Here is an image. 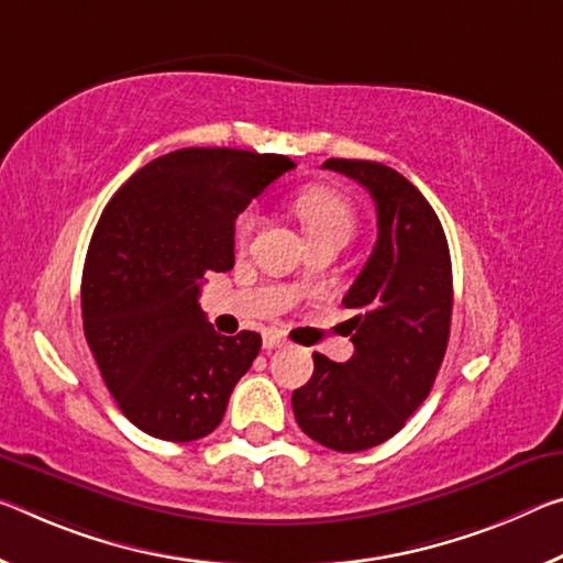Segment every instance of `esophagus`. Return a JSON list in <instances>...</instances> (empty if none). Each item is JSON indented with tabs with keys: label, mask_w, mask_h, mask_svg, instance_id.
Masks as SVG:
<instances>
[{
	"label": "esophagus",
	"mask_w": 563,
	"mask_h": 563,
	"mask_svg": "<svg viewBox=\"0 0 563 563\" xmlns=\"http://www.w3.org/2000/svg\"><path fill=\"white\" fill-rule=\"evenodd\" d=\"M285 338L278 333V330H265L263 333V347L265 351H273V347H283Z\"/></svg>",
	"instance_id": "esophagus-1"
}]
</instances>
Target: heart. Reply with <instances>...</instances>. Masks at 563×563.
I'll list each match as a JSON object with an SVG mask.
<instances>
[{
    "label": "heart",
    "mask_w": 563,
    "mask_h": 563,
    "mask_svg": "<svg viewBox=\"0 0 563 563\" xmlns=\"http://www.w3.org/2000/svg\"><path fill=\"white\" fill-rule=\"evenodd\" d=\"M292 212L302 222V230L310 243L323 238H351L355 225V212L351 200L343 192L328 185H308L292 198ZM261 225V210L245 208L235 220L238 243H247L250 235Z\"/></svg>",
    "instance_id": "heart-1"
}]
</instances>
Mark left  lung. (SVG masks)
<instances>
[{"instance_id": "obj_1", "label": "left lung", "mask_w": 563, "mask_h": 563, "mask_svg": "<svg viewBox=\"0 0 563 563\" xmlns=\"http://www.w3.org/2000/svg\"><path fill=\"white\" fill-rule=\"evenodd\" d=\"M323 167L371 192L378 240L343 298L355 353L345 363L316 353L292 413L320 445L355 453L396 435L431 394L451 333V255L439 216L394 167L335 157Z\"/></svg>"}]
</instances>
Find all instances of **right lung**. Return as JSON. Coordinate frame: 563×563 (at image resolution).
<instances>
[{"mask_svg": "<svg viewBox=\"0 0 563 563\" xmlns=\"http://www.w3.org/2000/svg\"><path fill=\"white\" fill-rule=\"evenodd\" d=\"M296 167L285 155L185 147L140 167L107 202L82 273L85 338L112 398L153 439L220 426L261 335H220L200 310L205 273L235 265V218Z\"/></svg>", "mask_w": 563, "mask_h": 563, "instance_id": "add662e5", "label": "right lung"}]
</instances>
